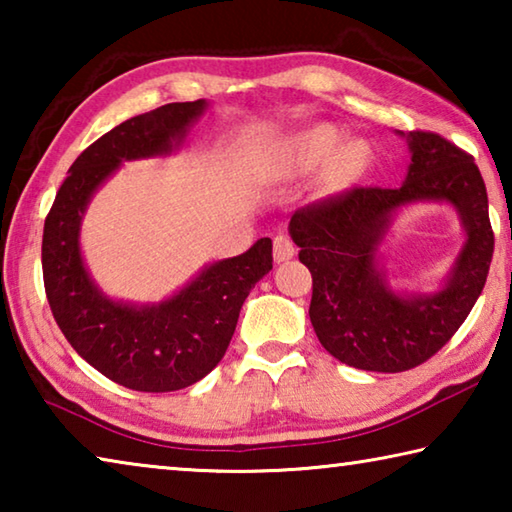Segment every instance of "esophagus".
<instances>
[{
    "instance_id": "34e87169",
    "label": "esophagus",
    "mask_w": 512,
    "mask_h": 512,
    "mask_svg": "<svg viewBox=\"0 0 512 512\" xmlns=\"http://www.w3.org/2000/svg\"><path fill=\"white\" fill-rule=\"evenodd\" d=\"M293 255H296V246H293V241L287 237V235H277L273 239V257L275 262H287V259H291Z\"/></svg>"
}]
</instances>
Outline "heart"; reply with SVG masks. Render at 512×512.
Returning a JSON list of instances; mask_svg holds the SVG:
<instances>
[{"label":"heart","mask_w":512,"mask_h":512,"mask_svg":"<svg viewBox=\"0 0 512 512\" xmlns=\"http://www.w3.org/2000/svg\"><path fill=\"white\" fill-rule=\"evenodd\" d=\"M273 162L277 173L287 178L307 176L323 164L318 189L323 194H339L350 189L366 173L370 149L361 140L341 144L339 128L314 124L284 137L273 153Z\"/></svg>","instance_id":"heart-1"}]
</instances>
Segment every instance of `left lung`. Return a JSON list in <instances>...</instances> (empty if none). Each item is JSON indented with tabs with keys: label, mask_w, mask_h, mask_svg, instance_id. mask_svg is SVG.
<instances>
[{
	"label": "left lung",
	"mask_w": 512,
	"mask_h": 512,
	"mask_svg": "<svg viewBox=\"0 0 512 512\" xmlns=\"http://www.w3.org/2000/svg\"><path fill=\"white\" fill-rule=\"evenodd\" d=\"M404 137L411 164L400 187H352L289 221L314 280L309 318L320 345L370 372L411 370L443 348L481 296L495 250L488 192L472 155L436 133ZM424 200L454 204L468 239L443 290L395 294L378 264V244L400 206Z\"/></svg>",
	"instance_id": "obj_1"
}]
</instances>
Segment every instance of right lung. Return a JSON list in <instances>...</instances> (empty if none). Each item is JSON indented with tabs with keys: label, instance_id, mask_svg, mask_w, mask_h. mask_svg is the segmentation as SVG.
Returning <instances> with one entry per match:
<instances>
[{
	"label": "right lung",
	"instance_id": "add662e5",
	"mask_svg": "<svg viewBox=\"0 0 512 512\" xmlns=\"http://www.w3.org/2000/svg\"><path fill=\"white\" fill-rule=\"evenodd\" d=\"M205 108V99L167 103L99 137L69 167L45 219L42 277L60 332L92 368L133 391L169 393L203 379L228 350L250 289L273 268L264 237L205 266L158 305H131L108 298L83 264L81 221L92 194L121 162L178 149Z\"/></svg>",
	"mask_w": 512,
	"mask_h": 512
}]
</instances>
